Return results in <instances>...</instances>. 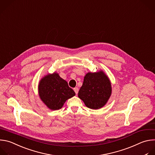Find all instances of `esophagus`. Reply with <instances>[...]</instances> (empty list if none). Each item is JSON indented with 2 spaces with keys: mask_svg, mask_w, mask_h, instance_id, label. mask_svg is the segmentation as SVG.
Wrapping results in <instances>:
<instances>
[{
  "mask_svg": "<svg viewBox=\"0 0 155 155\" xmlns=\"http://www.w3.org/2000/svg\"><path fill=\"white\" fill-rule=\"evenodd\" d=\"M74 91H75L76 94H78V91H79V88L78 87H75V88H74Z\"/></svg>",
  "mask_w": 155,
  "mask_h": 155,
  "instance_id": "obj_1",
  "label": "esophagus"
}]
</instances>
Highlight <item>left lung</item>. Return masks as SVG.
<instances>
[{
  "label": "left lung",
  "instance_id": "left-lung-1",
  "mask_svg": "<svg viewBox=\"0 0 155 155\" xmlns=\"http://www.w3.org/2000/svg\"><path fill=\"white\" fill-rule=\"evenodd\" d=\"M111 94L110 81L107 75L101 70L86 74L79 91L78 97L87 107L98 109L107 103Z\"/></svg>",
  "mask_w": 155,
  "mask_h": 155
}]
</instances>
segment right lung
Instances as JSON below:
<instances>
[{"mask_svg":"<svg viewBox=\"0 0 155 155\" xmlns=\"http://www.w3.org/2000/svg\"><path fill=\"white\" fill-rule=\"evenodd\" d=\"M38 94L41 101L53 110L61 109L67 100L76 95L67 82L55 72L46 75L40 80Z\"/></svg>","mask_w":155,"mask_h":155,"instance_id":"1","label":"right lung"}]
</instances>
